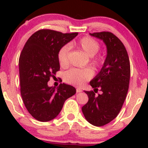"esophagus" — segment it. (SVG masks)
Returning <instances> with one entry per match:
<instances>
[{
	"mask_svg": "<svg viewBox=\"0 0 148 148\" xmlns=\"http://www.w3.org/2000/svg\"><path fill=\"white\" fill-rule=\"evenodd\" d=\"M82 92V89H80V88H77V93H80V92Z\"/></svg>",
	"mask_w": 148,
	"mask_h": 148,
	"instance_id": "obj_1",
	"label": "esophagus"
}]
</instances>
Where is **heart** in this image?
<instances>
[{"mask_svg": "<svg viewBox=\"0 0 148 148\" xmlns=\"http://www.w3.org/2000/svg\"><path fill=\"white\" fill-rule=\"evenodd\" d=\"M77 44L89 56H92V63L94 65L102 64L103 59L100 56H95L99 51V44L92 37L85 36L80 38ZM70 46L68 44L62 46L58 52V61L62 66H66L69 63V53ZM93 76V71L89 68H72L64 74V80L68 84L81 86Z\"/></svg>", "mask_w": 148, "mask_h": 148, "instance_id": "1", "label": "heart"}]
</instances>
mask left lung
I'll list each match as a JSON object with an SVG mask.
<instances>
[{
    "label": "left lung",
    "instance_id": "1",
    "mask_svg": "<svg viewBox=\"0 0 148 148\" xmlns=\"http://www.w3.org/2000/svg\"><path fill=\"white\" fill-rule=\"evenodd\" d=\"M89 34L102 40L107 51L100 71L90 82L94 90L84 91L89 100L82 110L89 123L101 127L114 120L122 109L129 89L130 64L125 46L112 33ZM98 89L103 94L95 95Z\"/></svg>",
    "mask_w": 148,
    "mask_h": 148
}]
</instances>
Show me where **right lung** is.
Masks as SVG:
<instances>
[{
	"mask_svg": "<svg viewBox=\"0 0 148 148\" xmlns=\"http://www.w3.org/2000/svg\"><path fill=\"white\" fill-rule=\"evenodd\" d=\"M78 33L62 34L50 29L34 33L26 41L19 59L21 95L25 107L36 120L48 122L58 116L65 101L76 93L71 85L48 86L60 69L59 49Z\"/></svg>",
	"mask_w": 148,
	"mask_h": 148,
	"instance_id": "right-lung-1",
	"label": "right lung"
}]
</instances>
